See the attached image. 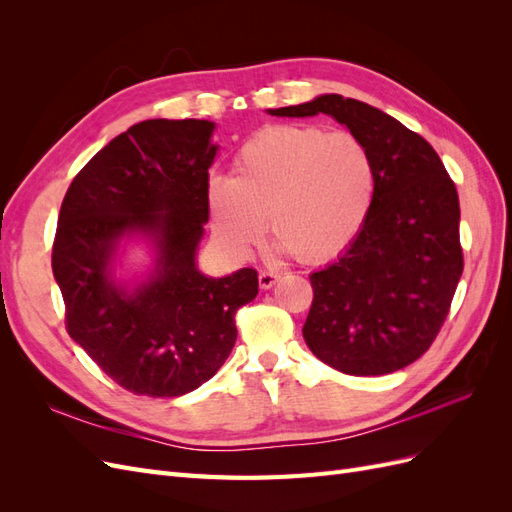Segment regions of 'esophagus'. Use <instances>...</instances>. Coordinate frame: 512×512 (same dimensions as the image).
<instances>
[{
    "instance_id": "obj_1",
    "label": "esophagus",
    "mask_w": 512,
    "mask_h": 512,
    "mask_svg": "<svg viewBox=\"0 0 512 512\" xmlns=\"http://www.w3.org/2000/svg\"><path fill=\"white\" fill-rule=\"evenodd\" d=\"M277 282H280V273H273V271H260L258 275V284L262 290H269L273 288Z\"/></svg>"
}]
</instances>
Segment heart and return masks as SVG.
I'll use <instances>...</instances> for the list:
<instances>
[{"label": "heart", "instance_id": "b5f03b06", "mask_svg": "<svg viewBox=\"0 0 512 512\" xmlns=\"http://www.w3.org/2000/svg\"><path fill=\"white\" fill-rule=\"evenodd\" d=\"M232 166L235 177L209 179L207 209L215 239L235 258L252 252L267 218L280 250L307 265L327 262L359 235L376 192L361 138L307 123L258 130Z\"/></svg>", "mask_w": 512, "mask_h": 512}]
</instances>
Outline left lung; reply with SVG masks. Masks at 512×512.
<instances>
[{
    "instance_id": "left-lung-1",
    "label": "left lung",
    "mask_w": 512,
    "mask_h": 512,
    "mask_svg": "<svg viewBox=\"0 0 512 512\" xmlns=\"http://www.w3.org/2000/svg\"><path fill=\"white\" fill-rule=\"evenodd\" d=\"M267 113L331 115L361 138L376 168L359 235L309 275L305 344L350 376H384L414 363L440 333L463 271L459 196L440 156L395 117L337 94Z\"/></svg>"
}]
</instances>
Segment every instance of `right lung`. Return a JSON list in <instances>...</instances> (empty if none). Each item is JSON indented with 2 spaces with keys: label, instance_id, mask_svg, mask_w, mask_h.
I'll return each mask as SVG.
<instances>
[{
  "label": "right lung",
  "instance_id": "obj_1",
  "mask_svg": "<svg viewBox=\"0 0 512 512\" xmlns=\"http://www.w3.org/2000/svg\"><path fill=\"white\" fill-rule=\"evenodd\" d=\"M207 119H147L74 177L59 211L53 275L66 329L106 376L147 397H179L213 378L237 342L235 314L258 273L207 277L196 265L218 145ZM154 247L145 281L117 283L123 238Z\"/></svg>",
  "mask_w": 512,
  "mask_h": 512
}]
</instances>
